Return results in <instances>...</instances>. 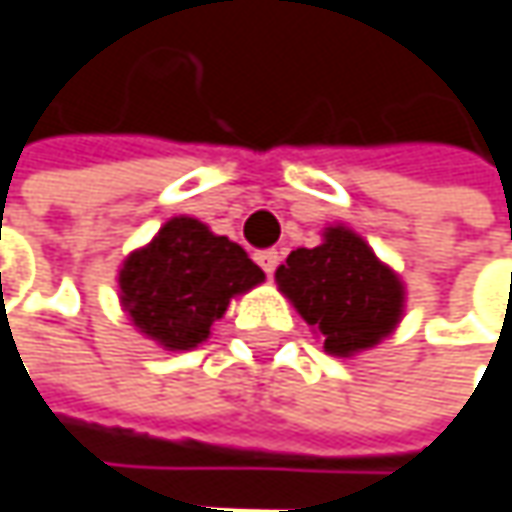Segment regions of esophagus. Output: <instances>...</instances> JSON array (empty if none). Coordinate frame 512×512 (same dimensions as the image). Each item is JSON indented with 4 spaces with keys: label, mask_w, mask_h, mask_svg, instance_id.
<instances>
[{
    "label": "esophagus",
    "mask_w": 512,
    "mask_h": 512,
    "mask_svg": "<svg viewBox=\"0 0 512 512\" xmlns=\"http://www.w3.org/2000/svg\"><path fill=\"white\" fill-rule=\"evenodd\" d=\"M255 260L260 263V269H263L266 275H272V272H275V266H278V260H281V255H278L275 249H263V252H257Z\"/></svg>",
    "instance_id": "34e87169"
}]
</instances>
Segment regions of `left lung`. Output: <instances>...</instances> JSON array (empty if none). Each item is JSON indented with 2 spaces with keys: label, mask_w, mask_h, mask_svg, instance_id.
<instances>
[{
  "label": "left lung",
  "mask_w": 512,
  "mask_h": 512,
  "mask_svg": "<svg viewBox=\"0 0 512 512\" xmlns=\"http://www.w3.org/2000/svg\"><path fill=\"white\" fill-rule=\"evenodd\" d=\"M275 278L304 322L322 334L325 351L340 357L372 349L401 319V281L343 225L328 228L322 246L296 249Z\"/></svg>",
  "instance_id": "8db88e82"
}]
</instances>
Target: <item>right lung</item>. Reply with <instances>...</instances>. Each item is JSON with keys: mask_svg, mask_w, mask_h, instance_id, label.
<instances>
[{"mask_svg": "<svg viewBox=\"0 0 512 512\" xmlns=\"http://www.w3.org/2000/svg\"><path fill=\"white\" fill-rule=\"evenodd\" d=\"M263 281V269L228 237L175 216L158 237L122 263L119 290L131 322L166 349H196L237 293Z\"/></svg>", "mask_w": 512, "mask_h": 512, "instance_id": "obj_1", "label": "right lung"}]
</instances>
